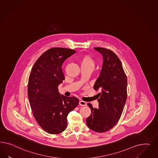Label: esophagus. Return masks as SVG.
I'll return each instance as SVG.
<instances>
[{
    "mask_svg": "<svg viewBox=\"0 0 158 158\" xmlns=\"http://www.w3.org/2000/svg\"><path fill=\"white\" fill-rule=\"evenodd\" d=\"M79 105L81 106H86L87 105V103L85 101H79Z\"/></svg>",
    "mask_w": 158,
    "mask_h": 158,
    "instance_id": "esophagus-1",
    "label": "esophagus"
}]
</instances>
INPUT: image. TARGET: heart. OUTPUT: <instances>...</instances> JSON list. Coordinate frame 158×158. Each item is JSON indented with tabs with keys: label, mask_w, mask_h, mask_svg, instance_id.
<instances>
[{
	"label": "heart",
	"mask_w": 158,
	"mask_h": 158,
	"mask_svg": "<svg viewBox=\"0 0 158 158\" xmlns=\"http://www.w3.org/2000/svg\"><path fill=\"white\" fill-rule=\"evenodd\" d=\"M81 67H94L95 61L94 58L90 55L86 54L81 58Z\"/></svg>",
	"instance_id": "obj_1"
}]
</instances>
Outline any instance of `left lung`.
<instances>
[{"label": "left lung", "mask_w": 158, "mask_h": 158, "mask_svg": "<svg viewBox=\"0 0 158 158\" xmlns=\"http://www.w3.org/2000/svg\"><path fill=\"white\" fill-rule=\"evenodd\" d=\"M94 49L102 55L103 64L93 88L101 91L98 94V108L87 104L91 114L86 123L92 130L104 133L113 128L120 118L127 99V81L122 62L115 53L105 48Z\"/></svg>", "instance_id": "left-lung-1"}]
</instances>
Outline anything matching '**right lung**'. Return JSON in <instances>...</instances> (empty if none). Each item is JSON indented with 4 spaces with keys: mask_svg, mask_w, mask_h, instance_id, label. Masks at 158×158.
<instances>
[{
    "mask_svg": "<svg viewBox=\"0 0 158 158\" xmlns=\"http://www.w3.org/2000/svg\"><path fill=\"white\" fill-rule=\"evenodd\" d=\"M75 50L53 48L35 63L29 77L28 95L34 118L48 133L58 134L67 127V116L79 104L75 97L60 96L58 85L65 80L62 64Z\"/></svg>",
    "mask_w": 158,
    "mask_h": 158,
    "instance_id": "right-lung-1",
    "label": "right lung"
}]
</instances>
